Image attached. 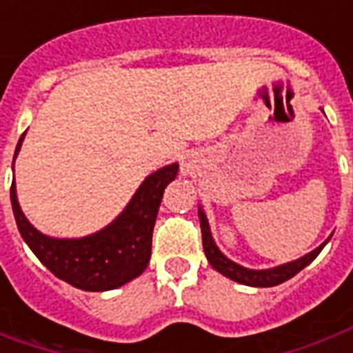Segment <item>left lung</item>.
<instances>
[{"label": "left lung", "instance_id": "obj_1", "mask_svg": "<svg viewBox=\"0 0 353 353\" xmlns=\"http://www.w3.org/2000/svg\"><path fill=\"white\" fill-rule=\"evenodd\" d=\"M199 217H200V229H202V245H204V253H206L210 265L214 266L215 270L223 276H227L232 281H238L242 285H250V288H274L278 283H283L289 278H293L295 274L303 270L304 266H308L312 261L316 259L319 252L325 248V244L331 240V236L327 238L325 242L318 245L316 250H312L310 253H306L303 257H299L295 261H289L283 265L272 266V268H263V270H255V268H245V266L238 265L232 259H229L225 253L217 248L214 236H212V229L208 223L206 212L199 206Z\"/></svg>", "mask_w": 353, "mask_h": 353}]
</instances>
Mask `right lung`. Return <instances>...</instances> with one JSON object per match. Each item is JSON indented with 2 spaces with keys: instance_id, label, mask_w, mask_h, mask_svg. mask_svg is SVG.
<instances>
[{
  "instance_id": "add662e5",
  "label": "right lung",
  "mask_w": 353,
  "mask_h": 353,
  "mask_svg": "<svg viewBox=\"0 0 353 353\" xmlns=\"http://www.w3.org/2000/svg\"><path fill=\"white\" fill-rule=\"evenodd\" d=\"M26 132L20 136L14 161ZM12 161V170H14ZM179 164L162 166L141 181L130 202L103 229L83 238H54L43 234L20 210L17 183L11 185L12 214L20 236L37 259L60 280L83 291H109L128 283L149 265L153 227L162 194L177 176Z\"/></svg>"
}]
</instances>
